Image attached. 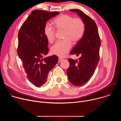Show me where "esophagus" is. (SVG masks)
I'll return each mask as SVG.
<instances>
[{
	"instance_id": "obj_1",
	"label": "esophagus",
	"mask_w": 121,
	"mask_h": 121,
	"mask_svg": "<svg viewBox=\"0 0 121 121\" xmlns=\"http://www.w3.org/2000/svg\"><path fill=\"white\" fill-rule=\"evenodd\" d=\"M62 60H63V59H62V58H58V63L61 62Z\"/></svg>"
}]
</instances>
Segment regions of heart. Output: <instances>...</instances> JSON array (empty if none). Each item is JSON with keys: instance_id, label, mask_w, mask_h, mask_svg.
I'll list each match as a JSON object with an SVG mask.
<instances>
[{"instance_id": "heart-1", "label": "heart", "mask_w": 121, "mask_h": 121, "mask_svg": "<svg viewBox=\"0 0 121 121\" xmlns=\"http://www.w3.org/2000/svg\"><path fill=\"white\" fill-rule=\"evenodd\" d=\"M54 24L58 30H64V41L56 42L51 48V53L60 57L65 56L72 47L71 41L76 43L82 38L85 31V24L79 18H74L68 15H61L54 20ZM56 31L54 27L47 24L44 28V35L49 43H53Z\"/></svg>"}]
</instances>
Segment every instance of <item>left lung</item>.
<instances>
[{
    "label": "left lung",
    "mask_w": 121,
    "mask_h": 121,
    "mask_svg": "<svg viewBox=\"0 0 121 121\" xmlns=\"http://www.w3.org/2000/svg\"><path fill=\"white\" fill-rule=\"evenodd\" d=\"M80 17L85 29L81 39L70 52L71 55H79L78 60L69 59L70 65L67 69L68 78L74 86H80L87 83L94 74L99 59L100 40L95 22L83 11L78 9H70Z\"/></svg>",
    "instance_id": "obj_1"
}]
</instances>
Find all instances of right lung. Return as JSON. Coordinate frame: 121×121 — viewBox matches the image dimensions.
I'll return each instance as SVG.
<instances>
[{"label": "right lung", "instance_id": "right-lung-1", "mask_svg": "<svg viewBox=\"0 0 121 121\" xmlns=\"http://www.w3.org/2000/svg\"><path fill=\"white\" fill-rule=\"evenodd\" d=\"M59 14L58 12L33 10L19 31L18 55L22 62L28 79L37 87L45 83L49 72L58 61L55 55L43 57L48 52V42L44 34L46 22Z\"/></svg>", "mask_w": 121, "mask_h": 121}]
</instances>
